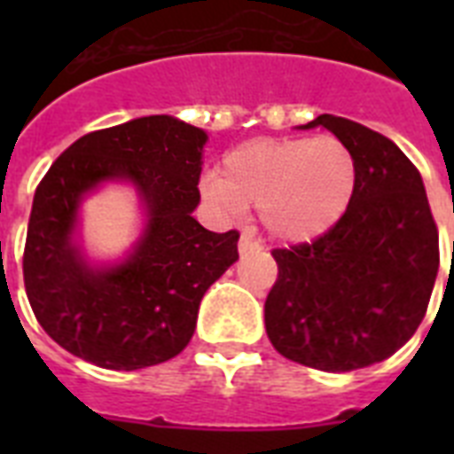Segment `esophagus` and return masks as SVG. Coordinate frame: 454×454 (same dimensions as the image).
Segmentation results:
<instances>
[{
    "instance_id": "obj_1",
    "label": "esophagus",
    "mask_w": 454,
    "mask_h": 454,
    "mask_svg": "<svg viewBox=\"0 0 454 454\" xmlns=\"http://www.w3.org/2000/svg\"><path fill=\"white\" fill-rule=\"evenodd\" d=\"M238 249H240V254H247V252H259V249H262V242L256 240L252 231H242L240 242H238Z\"/></svg>"
}]
</instances>
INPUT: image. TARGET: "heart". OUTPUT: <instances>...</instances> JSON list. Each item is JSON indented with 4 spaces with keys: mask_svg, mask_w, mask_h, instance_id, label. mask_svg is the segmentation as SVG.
<instances>
[{
    "mask_svg": "<svg viewBox=\"0 0 454 454\" xmlns=\"http://www.w3.org/2000/svg\"><path fill=\"white\" fill-rule=\"evenodd\" d=\"M358 185L351 148L337 137L254 138L223 160V171L202 176L214 207L242 214L259 207L276 240L309 242L339 223Z\"/></svg>",
    "mask_w": 454,
    "mask_h": 454,
    "instance_id": "heart-1",
    "label": "heart"
}]
</instances>
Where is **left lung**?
<instances>
[{
  "label": "left lung",
  "instance_id": "8db88e82",
  "mask_svg": "<svg viewBox=\"0 0 454 454\" xmlns=\"http://www.w3.org/2000/svg\"><path fill=\"white\" fill-rule=\"evenodd\" d=\"M358 167L346 214L313 242L273 249L278 280L263 317L285 358L351 372L394 356L422 323L436 283L438 228L419 171L377 131L320 115Z\"/></svg>",
  "mask_w": 454,
  "mask_h": 454
}]
</instances>
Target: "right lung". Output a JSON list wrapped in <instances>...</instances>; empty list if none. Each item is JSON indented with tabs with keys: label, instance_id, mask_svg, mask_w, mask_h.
<instances>
[{
	"label": "right lung",
	"instance_id": "obj_1",
	"mask_svg": "<svg viewBox=\"0 0 454 454\" xmlns=\"http://www.w3.org/2000/svg\"><path fill=\"white\" fill-rule=\"evenodd\" d=\"M207 134L151 115L91 131L51 164L32 200L23 280L44 332L106 370H141L191 341L200 301L238 262V231L192 219ZM129 180L146 207L145 235L122 264L91 270L72 240L81 198L103 180Z\"/></svg>",
	"mask_w": 454,
	"mask_h": 454
}]
</instances>
